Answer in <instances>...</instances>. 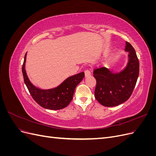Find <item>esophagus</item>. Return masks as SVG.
I'll return each mask as SVG.
<instances>
[{
    "instance_id": "1",
    "label": "esophagus",
    "mask_w": 156,
    "mask_h": 156,
    "mask_svg": "<svg viewBox=\"0 0 156 156\" xmlns=\"http://www.w3.org/2000/svg\"><path fill=\"white\" fill-rule=\"evenodd\" d=\"M84 75H85L86 77H89L90 75H91V72H90V71L89 69H87L85 71H84Z\"/></svg>"
}]
</instances>
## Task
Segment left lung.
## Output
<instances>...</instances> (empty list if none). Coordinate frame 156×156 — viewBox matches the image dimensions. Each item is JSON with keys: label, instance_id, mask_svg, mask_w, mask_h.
Wrapping results in <instances>:
<instances>
[{"label": "left lung", "instance_id": "8db88e82", "mask_svg": "<svg viewBox=\"0 0 156 156\" xmlns=\"http://www.w3.org/2000/svg\"><path fill=\"white\" fill-rule=\"evenodd\" d=\"M125 51L129 52V61L120 73H113L105 67L94 69L96 79L95 98L105 107L117 106L127 101L131 96L139 74V61L135 49L126 41Z\"/></svg>", "mask_w": 156, "mask_h": 156}]
</instances>
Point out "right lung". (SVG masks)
<instances>
[{"instance_id":"1","label":"right lung","mask_w":156,"mask_h":156,"mask_svg":"<svg viewBox=\"0 0 156 156\" xmlns=\"http://www.w3.org/2000/svg\"><path fill=\"white\" fill-rule=\"evenodd\" d=\"M27 53L22 66L23 79L31 96L41 107L51 110H59L67 107L72 100L75 89L84 77L81 72L71 76L56 88L49 90H41L30 82L25 71Z\"/></svg>"}]
</instances>
